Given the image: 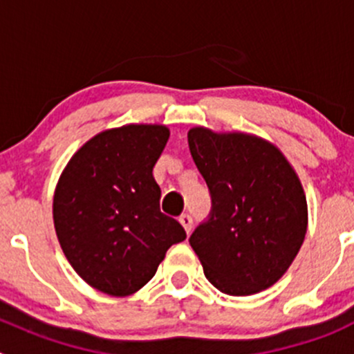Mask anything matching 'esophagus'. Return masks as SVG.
<instances>
[{"mask_svg": "<svg viewBox=\"0 0 354 354\" xmlns=\"http://www.w3.org/2000/svg\"><path fill=\"white\" fill-rule=\"evenodd\" d=\"M180 224L181 226L185 227V231H187V234L190 233L192 231V223H194V221H192V216H188V214H183V216H180Z\"/></svg>", "mask_w": 354, "mask_h": 354, "instance_id": "34e87169", "label": "esophagus"}]
</instances>
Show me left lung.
I'll list each match as a JSON object with an SVG mask.
<instances>
[{"label":"left lung","mask_w":354,"mask_h":354,"mask_svg":"<svg viewBox=\"0 0 354 354\" xmlns=\"http://www.w3.org/2000/svg\"><path fill=\"white\" fill-rule=\"evenodd\" d=\"M188 145L212 197L190 236L203 274L219 291L250 296L276 284L308 226L305 190L283 152L243 131L194 127Z\"/></svg>","instance_id":"left-lung-1"}]
</instances>
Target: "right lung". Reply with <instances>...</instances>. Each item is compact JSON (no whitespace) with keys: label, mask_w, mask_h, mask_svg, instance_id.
<instances>
[{"label":"right lung","mask_w":354,"mask_h":354,"mask_svg":"<svg viewBox=\"0 0 354 354\" xmlns=\"http://www.w3.org/2000/svg\"><path fill=\"white\" fill-rule=\"evenodd\" d=\"M166 124L130 123L85 142L53 198L56 236L75 272L109 296H130L154 277L167 248L187 233L159 209L154 164Z\"/></svg>","instance_id":"right-lung-1"}]
</instances>
